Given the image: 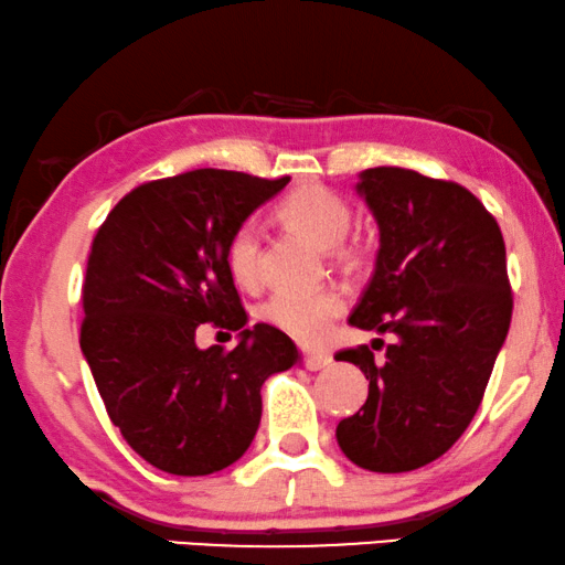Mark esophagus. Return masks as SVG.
<instances>
[{
    "mask_svg": "<svg viewBox=\"0 0 565 565\" xmlns=\"http://www.w3.org/2000/svg\"><path fill=\"white\" fill-rule=\"evenodd\" d=\"M301 363H305L307 370H322L332 363V358L322 350H301Z\"/></svg>",
    "mask_w": 565,
    "mask_h": 565,
    "instance_id": "34e87169",
    "label": "esophagus"
}]
</instances>
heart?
<instances>
[{
    "label": "heart",
    "instance_id": "heart-1",
    "mask_svg": "<svg viewBox=\"0 0 565 565\" xmlns=\"http://www.w3.org/2000/svg\"><path fill=\"white\" fill-rule=\"evenodd\" d=\"M286 228L307 235L317 246L330 250L334 264L355 268L363 264L365 250L358 241H344L352 225V210L337 192L322 184H305L281 200L276 210ZM225 271L241 289H256L260 284L258 233L250 225H241L223 254ZM344 311V297L334 286L305 294H274L260 307V319L299 342H319L330 332V324Z\"/></svg>",
    "mask_w": 565,
    "mask_h": 565
}]
</instances>
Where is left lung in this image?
<instances>
[{"label": "left lung", "mask_w": 565, "mask_h": 565, "mask_svg": "<svg viewBox=\"0 0 565 565\" xmlns=\"http://www.w3.org/2000/svg\"><path fill=\"white\" fill-rule=\"evenodd\" d=\"M381 228L375 274L348 322L391 332L334 360L363 370L365 406L337 424L344 457L370 471L439 459L475 418L510 330L512 289L498 221L467 188L401 167L360 174Z\"/></svg>", "instance_id": "8db88e82"}]
</instances>
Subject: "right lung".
I'll use <instances>...</instances> for the list:
<instances>
[{
	"label": "right lung",
	"instance_id": "obj_1",
	"mask_svg": "<svg viewBox=\"0 0 565 565\" xmlns=\"http://www.w3.org/2000/svg\"><path fill=\"white\" fill-rule=\"evenodd\" d=\"M231 170H192L124 195L90 243L81 350L106 414L151 467L205 477L238 461L260 424V385L299 363L271 324L248 322L225 271V243L286 188ZM241 331L200 351V323Z\"/></svg>",
	"mask_w": 565,
	"mask_h": 565
}]
</instances>
